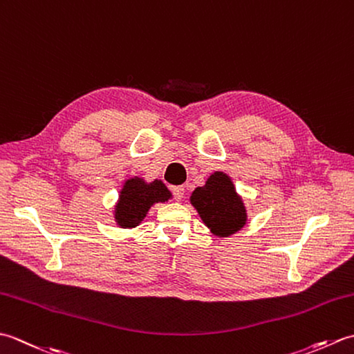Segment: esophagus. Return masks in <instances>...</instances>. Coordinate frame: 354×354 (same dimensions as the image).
I'll use <instances>...</instances> for the list:
<instances>
[{"label": "esophagus", "mask_w": 354, "mask_h": 354, "mask_svg": "<svg viewBox=\"0 0 354 354\" xmlns=\"http://www.w3.org/2000/svg\"><path fill=\"white\" fill-rule=\"evenodd\" d=\"M171 193H173V198H175L176 201H181L183 198H184V194H185V189L183 185H179V187H173L171 189Z\"/></svg>", "instance_id": "obj_1"}]
</instances>
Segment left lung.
Wrapping results in <instances>:
<instances>
[{
  "instance_id": "1",
  "label": "left lung",
  "mask_w": 354,
  "mask_h": 354,
  "mask_svg": "<svg viewBox=\"0 0 354 354\" xmlns=\"http://www.w3.org/2000/svg\"><path fill=\"white\" fill-rule=\"evenodd\" d=\"M192 205L213 234L228 237L246 223V208L228 175L214 171L204 187H198L190 196Z\"/></svg>"
}]
</instances>
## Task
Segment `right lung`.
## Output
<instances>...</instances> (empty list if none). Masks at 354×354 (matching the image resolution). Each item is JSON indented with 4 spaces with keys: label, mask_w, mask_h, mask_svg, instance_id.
<instances>
[{
    "label": "right lung",
    "mask_w": 354,
    "mask_h": 354,
    "mask_svg": "<svg viewBox=\"0 0 354 354\" xmlns=\"http://www.w3.org/2000/svg\"><path fill=\"white\" fill-rule=\"evenodd\" d=\"M170 196L167 187L158 179L149 184L137 176L127 179L115 205V222L122 228H135L145 219L150 207L169 201Z\"/></svg>",
    "instance_id": "add662e5"
}]
</instances>
